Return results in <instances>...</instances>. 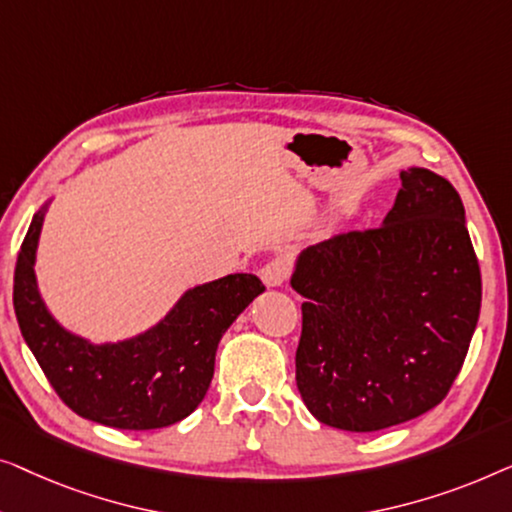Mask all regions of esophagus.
Instances as JSON below:
<instances>
[{
  "instance_id": "obj_1",
  "label": "esophagus",
  "mask_w": 512,
  "mask_h": 512,
  "mask_svg": "<svg viewBox=\"0 0 512 512\" xmlns=\"http://www.w3.org/2000/svg\"><path fill=\"white\" fill-rule=\"evenodd\" d=\"M259 276H262V283L266 287H280L290 276V264L285 259H271L269 264L262 266Z\"/></svg>"
}]
</instances>
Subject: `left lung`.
I'll use <instances>...</instances> for the list:
<instances>
[{"label": "left lung", "mask_w": 512, "mask_h": 512, "mask_svg": "<svg viewBox=\"0 0 512 512\" xmlns=\"http://www.w3.org/2000/svg\"><path fill=\"white\" fill-rule=\"evenodd\" d=\"M383 225L308 246L297 387L315 420L378 431L438 406L462 369L482 283L464 204L424 167L401 171Z\"/></svg>", "instance_id": "1"}]
</instances>
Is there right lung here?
I'll return each instance as SVG.
<instances>
[{
	"label": "right lung",
	"mask_w": 512,
	"mask_h": 512,
	"mask_svg": "<svg viewBox=\"0 0 512 512\" xmlns=\"http://www.w3.org/2000/svg\"><path fill=\"white\" fill-rule=\"evenodd\" d=\"M50 201L34 213L13 276V308L27 348L60 399L85 420L132 431L181 422L204 401L220 338L264 292L262 280L232 273L187 287L153 327L95 343L64 327L41 297L34 264Z\"/></svg>",
	"instance_id": "1"
}]
</instances>
